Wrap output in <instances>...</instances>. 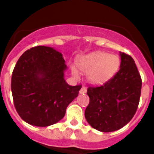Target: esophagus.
<instances>
[{"label": "esophagus", "mask_w": 154, "mask_h": 154, "mask_svg": "<svg viewBox=\"0 0 154 154\" xmlns=\"http://www.w3.org/2000/svg\"><path fill=\"white\" fill-rule=\"evenodd\" d=\"M87 92V87H82V88H81V90H80V93L81 94H84V93H86Z\"/></svg>", "instance_id": "esophagus-1"}]
</instances>
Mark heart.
Segmentation results:
<instances>
[{
  "mask_svg": "<svg viewBox=\"0 0 154 154\" xmlns=\"http://www.w3.org/2000/svg\"><path fill=\"white\" fill-rule=\"evenodd\" d=\"M120 61L118 56L108 53L96 52L79 57L77 60L78 68L87 72V78L92 83H102L109 80L118 71ZM73 77H78L77 68H71Z\"/></svg>",
  "mask_w": 154,
  "mask_h": 154,
  "instance_id": "1",
  "label": "heart"
}]
</instances>
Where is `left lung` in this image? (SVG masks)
<instances>
[{"label": "left lung", "instance_id": "left-lung-1", "mask_svg": "<svg viewBox=\"0 0 154 154\" xmlns=\"http://www.w3.org/2000/svg\"><path fill=\"white\" fill-rule=\"evenodd\" d=\"M120 68L101 86H91L87 93L90 102L85 117L90 125L101 132L121 129L138 109L142 79L131 56L120 54Z\"/></svg>", "mask_w": 154, "mask_h": 154}]
</instances>
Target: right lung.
Wrapping results in <instances>:
<instances>
[{
	"label": "right lung",
	"instance_id": "1",
	"mask_svg": "<svg viewBox=\"0 0 154 154\" xmlns=\"http://www.w3.org/2000/svg\"><path fill=\"white\" fill-rule=\"evenodd\" d=\"M63 55L53 48L35 46L19 58L12 72L11 91L15 110L29 125L46 127L65 116L82 85L65 82Z\"/></svg>",
	"mask_w": 154,
	"mask_h": 154
}]
</instances>
